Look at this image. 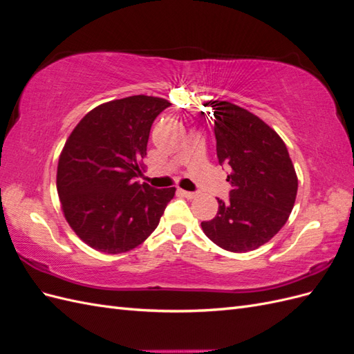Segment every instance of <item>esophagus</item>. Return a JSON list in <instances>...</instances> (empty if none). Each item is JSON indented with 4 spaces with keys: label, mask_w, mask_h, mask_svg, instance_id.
<instances>
[{
    "label": "esophagus",
    "mask_w": 354,
    "mask_h": 354,
    "mask_svg": "<svg viewBox=\"0 0 354 354\" xmlns=\"http://www.w3.org/2000/svg\"><path fill=\"white\" fill-rule=\"evenodd\" d=\"M180 194L183 195L185 198H187V199H194L198 195L196 192H189V190H180Z\"/></svg>",
    "instance_id": "esophagus-1"
}]
</instances>
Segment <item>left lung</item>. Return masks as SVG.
I'll list each match as a JSON object with an SVG mask.
<instances>
[{
  "mask_svg": "<svg viewBox=\"0 0 354 354\" xmlns=\"http://www.w3.org/2000/svg\"><path fill=\"white\" fill-rule=\"evenodd\" d=\"M214 111L217 158L230 173L229 201L202 221L203 233L232 252H248L269 242L294 208L298 180L288 149L259 116L229 102H208Z\"/></svg>",
  "mask_w": 354,
  "mask_h": 354,
  "instance_id": "obj_1",
  "label": "left lung"
}]
</instances>
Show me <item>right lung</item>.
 Wrapping results in <instances>:
<instances>
[{"mask_svg": "<svg viewBox=\"0 0 354 354\" xmlns=\"http://www.w3.org/2000/svg\"><path fill=\"white\" fill-rule=\"evenodd\" d=\"M171 103L131 95L97 106L73 128L57 165V194L73 232L91 248L127 252L147 239L176 189L140 185L151 127Z\"/></svg>", "mask_w": 354, "mask_h": 354, "instance_id": "1", "label": "right lung"}]
</instances>
